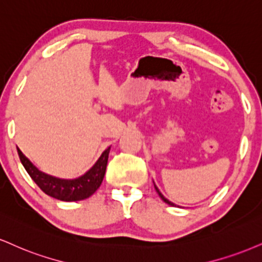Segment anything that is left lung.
Masks as SVG:
<instances>
[{
    "instance_id": "8db88e82",
    "label": "left lung",
    "mask_w": 262,
    "mask_h": 262,
    "mask_svg": "<svg viewBox=\"0 0 262 262\" xmlns=\"http://www.w3.org/2000/svg\"><path fill=\"white\" fill-rule=\"evenodd\" d=\"M154 185H155V189H156L157 194H159V195H160V198H161V199H162L163 201H165V203H166V204L171 205V206H177V205H176L174 203H172V201H169L168 199H166V198H165V196H163V194L161 193V191H160V190H159V188H157V187H156V184H155V183H154Z\"/></svg>"
}]
</instances>
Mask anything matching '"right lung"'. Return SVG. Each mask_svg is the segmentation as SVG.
<instances>
[{
	"instance_id": "1",
	"label": "right lung",
	"mask_w": 262,
	"mask_h": 262,
	"mask_svg": "<svg viewBox=\"0 0 262 262\" xmlns=\"http://www.w3.org/2000/svg\"><path fill=\"white\" fill-rule=\"evenodd\" d=\"M110 149L111 147H107L101 154L99 160L89 171L85 172L80 177L73 179L58 178L40 171L19 149L17 150L25 171L29 173L31 179L39 185V188L43 193L57 200L79 201L91 196L102 183L106 173L107 161H108Z\"/></svg>"
}]
</instances>
